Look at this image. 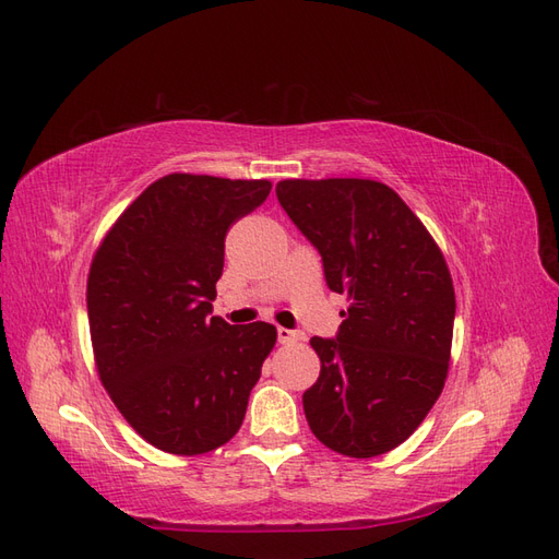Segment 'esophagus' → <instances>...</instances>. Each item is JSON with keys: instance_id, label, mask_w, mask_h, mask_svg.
Returning <instances> with one entry per match:
<instances>
[{"instance_id": "esophagus-1", "label": "esophagus", "mask_w": 559, "mask_h": 559, "mask_svg": "<svg viewBox=\"0 0 559 559\" xmlns=\"http://www.w3.org/2000/svg\"><path fill=\"white\" fill-rule=\"evenodd\" d=\"M277 341H280L282 345H292V343L300 341V333H296V331H292V329L280 326V329H277Z\"/></svg>"}]
</instances>
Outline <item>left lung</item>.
<instances>
[{
  "instance_id": "1",
  "label": "left lung",
  "mask_w": 559,
  "mask_h": 559,
  "mask_svg": "<svg viewBox=\"0 0 559 559\" xmlns=\"http://www.w3.org/2000/svg\"><path fill=\"white\" fill-rule=\"evenodd\" d=\"M277 200L317 247L329 289L345 294L337 335L302 394L321 443L368 460L401 445L441 396L454 286L441 249L396 191L373 179H284Z\"/></svg>"
}]
</instances>
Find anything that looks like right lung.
I'll return each mask as SVG.
<instances>
[{
    "label": "right lung",
    "instance_id": "1",
    "mask_svg": "<svg viewBox=\"0 0 559 559\" xmlns=\"http://www.w3.org/2000/svg\"><path fill=\"white\" fill-rule=\"evenodd\" d=\"M273 183L175 173L116 218L88 273V324L99 380L146 443L205 454L242 427L275 347L265 321L212 317L228 228Z\"/></svg>",
    "mask_w": 559,
    "mask_h": 559
}]
</instances>
